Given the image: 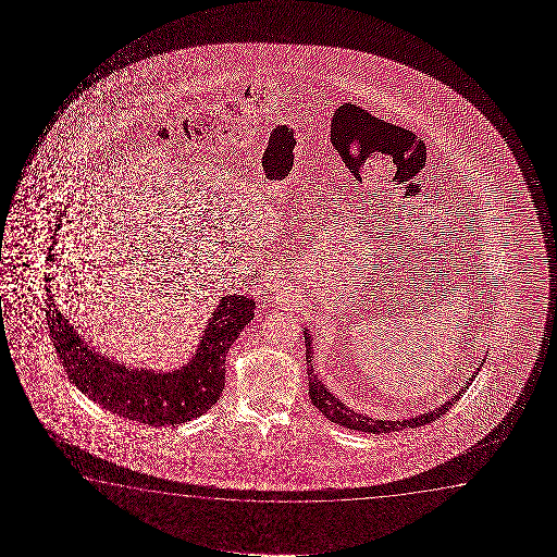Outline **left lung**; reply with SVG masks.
Segmentation results:
<instances>
[{"mask_svg": "<svg viewBox=\"0 0 557 557\" xmlns=\"http://www.w3.org/2000/svg\"><path fill=\"white\" fill-rule=\"evenodd\" d=\"M302 333H305L306 361H308V386H310L308 394H310L312 404L315 405V409H318L325 419L335 422L338 426L356 430V432H366V434H389V432H399V430H405V428H419L424 426L428 422H434V420L440 419L442 414L449 411L453 404L458 401L460 396L468 389L470 382L475 379V374L480 373V369L473 371L472 376L468 379L465 386L458 389L455 396H450V399H447V401L440 405V407H435V409L420 412V414L411 417V419H373V417L363 414V412L354 411L351 407L341 401L335 394H331L327 386L318 379V374L313 371V369H315V367H313V335H310V329L308 327H305ZM481 366H483V361H481Z\"/></svg>", "mask_w": 557, "mask_h": 557, "instance_id": "8db88e82", "label": "left lung"}]
</instances>
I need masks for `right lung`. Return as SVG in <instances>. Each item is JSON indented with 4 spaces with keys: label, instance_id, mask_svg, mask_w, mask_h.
Masks as SVG:
<instances>
[{
    "label": "right lung",
    "instance_id": "obj_1",
    "mask_svg": "<svg viewBox=\"0 0 557 557\" xmlns=\"http://www.w3.org/2000/svg\"><path fill=\"white\" fill-rule=\"evenodd\" d=\"M53 245L49 247V267L54 262ZM53 275H46V318L54 350L70 382L82 394L102 409L150 426H175L198 419L221 397L226 373V354L242 335V329L255 315V300L245 295H224L207 320L206 331L199 336L198 348L191 358L173 371H158L148 367H129L85 343L51 295Z\"/></svg>",
    "mask_w": 557,
    "mask_h": 557
}]
</instances>
